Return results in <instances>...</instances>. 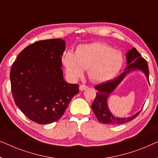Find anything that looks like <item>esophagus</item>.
I'll return each mask as SVG.
<instances>
[{"label":"esophagus","instance_id":"obj_1","mask_svg":"<svg viewBox=\"0 0 158 158\" xmlns=\"http://www.w3.org/2000/svg\"><path fill=\"white\" fill-rule=\"evenodd\" d=\"M88 86L84 85V84H81V85L79 86V90L80 91H84V89H87Z\"/></svg>","mask_w":158,"mask_h":158}]
</instances>
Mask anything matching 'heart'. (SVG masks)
<instances>
[{
	"label": "heart",
	"instance_id": "heart-1",
	"mask_svg": "<svg viewBox=\"0 0 158 158\" xmlns=\"http://www.w3.org/2000/svg\"><path fill=\"white\" fill-rule=\"evenodd\" d=\"M62 62L70 79L81 78L87 69L89 78L99 83L114 78L123 67L124 59L120 51L95 42L79 46L75 55L69 51L65 52Z\"/></svg>",
	"mask_w": 158,
	"mask_h": 158
}]
</instances>
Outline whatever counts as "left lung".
<instances>
[{
	"mask_svg": "<svg viewBox=\"0 0 158 158\" xmlns=\"http://www.w3.org/2000/svg\"><path fill=\"white\" fill-rule=\"evenodd\" d=\"M127 67L122 74L112 80H109L104 83L99 84L95 86L97 90L96 98L92 104V109L96 115L99 123L103 124H123L135 119L139 113V110L134 115L127 117H118L114 116L111 112L108 106V99L110 94L116 89L124 78L131 72L135 71H139L143 72L149 82V69L147 61L141 56L139 53L135 48H131L126 53Z\"/></svg>",
	"mask_w": 158,
	"mask_h": 158,
	"instance_id": "1",
	"label": "left lung"
}]
</instances>
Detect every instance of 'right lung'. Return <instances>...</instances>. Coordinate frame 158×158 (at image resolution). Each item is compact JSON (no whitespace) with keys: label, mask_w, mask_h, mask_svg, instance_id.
Segmentation results:
<instances>
[{"label":"right lung","mask_w":158,"mask_h":158,"mask_svg":"<svg viewBox=\"0 0 158 158\" xmlns=\"http://www.w3.org/2000/svg\"><path fill=\"white\" fill-rule=\"evenodd\" d=\"M66 42L61 39L37 41L26 47L13 62L10 73L16 106L40 124L61 118L79 85L64 79L61 57Z\"/></svg>","instance_id":"obj_1"}]
</instances>
